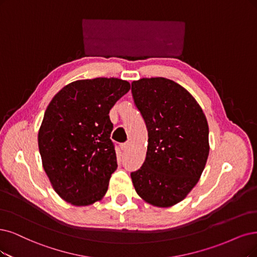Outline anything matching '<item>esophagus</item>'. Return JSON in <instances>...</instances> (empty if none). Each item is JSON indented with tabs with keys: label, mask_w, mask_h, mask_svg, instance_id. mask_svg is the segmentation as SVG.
<instances>
[{
	"label": "esophagus",
	"mask_w": 257,
	"mask_h": 257,
	"mask_svg": "<svg viewBox=\"0 0 257 257\" xmlns=\"http://www.w3.org/2000/svg\"><path fill=\"white\" fill-rule=\"evenodd\" d=\"M130 148V144L129 143H123L120 145V149L123 151V153H126V151Z\"/></svg>",
	"instance_id": "obj_1"
}]
</instances>
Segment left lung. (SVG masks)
<instances>
[{"label": "left lung", "instance_id": "left-lung-1", "mask_svg": "<svg viewBox=\"0 0 257 257\" xmlns=\"http://www.w3.org/2000/svg\"><path fill=\"white\" fill-rule=\"evenodd\" d=\"M131 92L148 130L146 159L131 173L132 183L146 202L173 206L192 191L205 167L206 117L193 95L170 79L142 78L131 83Z\"/></svg>", "mask_w": 257, "mask_h": 257}]
</instances>
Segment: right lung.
<instances>
[{"mask_svg":"<svg viewBox=\"0 0 257 257\" xmlns=\"http://www.w3.org/2000/svg\"><path fill=\"white\" fill-rule=\"evenodd\" d=\"M130 90L118 78L76 80L47 106L38 134L42 165L64 201L84 206L99 201L117 168L109 112Z\"/></svg>","mask_w":257,"mask_h":257,"instance_id":"obj_1","label":"right lung"}]
</instances>
